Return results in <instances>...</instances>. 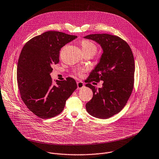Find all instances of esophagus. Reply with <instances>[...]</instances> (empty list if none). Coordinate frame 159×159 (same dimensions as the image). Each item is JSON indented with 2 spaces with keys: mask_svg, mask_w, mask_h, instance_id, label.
I'll use <instances>...</instances> for the list:
<instances>
[{
  "mask_svg": "<svg viewBox=\"0 0 159 159\" xmlns=\"http://www.w3.org/2000/svg\"><path fill=\"white\" fill-rule=\"evenodd\" d=\"M77 89L79 90L82 89L83 87H84V84L83 82L82 81H79V82H77Z\"/></svg>",
  "mask_w": 159,
  "mask_h": 159,
  "instance_id": "obj_1",
  "label": "esophagus"
}]
</instances>
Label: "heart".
I'll list each match as a JSON object with an SVG mask.
<instances>
[{
    "instance_id": "obj_1",
    "label": "heart",
    "mask_w": 159,
    "mask_h": 159,
    "mask_svg": "<svg viewBox=\"0 0 159 159\" xmlns=\"http://www.w3.org/2000/svg\"><path fill=\"white\" fill-rule=\"evenodd\" d=\"M81 46H82V51H92L93 52H96L97 51V47L95 46V44L89 41V40H83L81 42ZM85 70L84 69H79L78 70H77V74L79 75H83V73L84 72Z\"/></svg>"
}]
</instances>
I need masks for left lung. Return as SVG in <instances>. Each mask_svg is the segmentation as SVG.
Here are the masks:
<instances>
[{"mask_svg": "<svg viewBox=\"0 0 159 159\" xmlns=\"http://www.w3.org/2000/svg\"><path fill=\"white\" fill-rule=\"evenodd\" d=\"M93 40L102 48L100 62L90 72L86 87L93 97L86 104L92 116L107 119L118 113L125 107L134 87V59L129 44L121 38L109 34H92L84 37ZM104 82L98 89L90 83Z\"/></svg>", "mask_w": 159, "mask_h": 159, "instance_id": "8db88e82", "label": "left lung"}]
</instances>
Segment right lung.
Segmentation results:
<instances>
[{"instance_id": "add662e5", "label": "right lung", "mask_w": 159, "mask_h": 159, "mask_svg": "<svg viewBox=\"0 0 159 159\" xmlns=\"http://www.w3.org/2000/svg\"><path fill=\"white\" fill-rule=\"evenodd\" d=\"M76 38L49 31L31 38L21 51L17 64L18 87L25 105L40 118H51L60 114L77 87L71 77L56 80L53 84L50 75L52 66L59 61L61 48Z\"/></svg>"}]
</instances>
